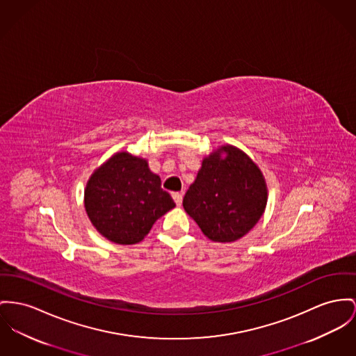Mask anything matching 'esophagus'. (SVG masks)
I'll list each match as a JSON object with an SVG mask.
<instances>
[{
    "label": "esophagus",
    "instance_id": "obj_1",
    "mask_svg": "<svg viewBox=\"0 0 356 356\" xmlns=\"http://www.w3.org/2000/svg\"><path fill=\"white\" fill-rule=\"evenodd\" d=\"M172 198H174L175 204L178 207H181V204H182V194L181 193H172Z\"/></svg>",
    "mask_w": 356,
    "mask_h": 356
}]
</instances>
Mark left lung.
I'll list each match as a JSON object with an SVG mask.
<instances>
[{"mask_svg":"<svg viewBox=\"0 0 356 356\" xmlns=\"http://www.w3.org/2000/svg\"><path fill=\"white\" fill-rule=\"evenodd\" d=\"M225 153L224 159L220 154ZM267 202L264 178L240 149L224 145L204 159L197 178L184 197L186 213L205 236L228 243L248 234Z\"/></svg>","mask_w":356,"mask_h":356,"instance_id":"8db88e82","label":"left lung"}]
</instances>
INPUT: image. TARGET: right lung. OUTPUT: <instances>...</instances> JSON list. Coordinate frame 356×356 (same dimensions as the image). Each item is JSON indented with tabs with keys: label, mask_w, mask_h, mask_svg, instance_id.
<instances>
[{
	"label": "right lung",
	"mask_w": 356,
	"mask_h": 356,
	"mask_svg": "<svg viewBox=\"0 0 356 356\" xmlns=\"http://www.w3.org/2000/svg\"><path fill=\"white\" fill-rule=\"evenodd\" d=\"M175 207L147 161L120 152L88 182L85 208L95 229L118 244L142 241L154 222Z\"/></svg>",
	"instance_id": "obj_1"
}]
</instances>
